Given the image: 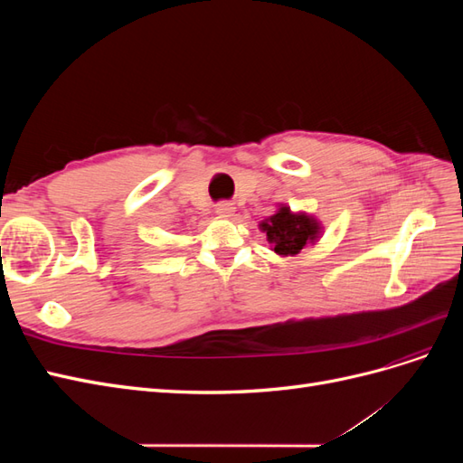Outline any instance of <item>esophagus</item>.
<instances>
[{"mask_svg": "<svg viewBox=\"0 0 463 463\" xmlns=\"http://www.w3.org/2000/svg\"><path fill=\"white\" fill-rule=\"evenodd\" d=\"M233 213H235V206L232 203H220V204H216V214L220 218H230V216H233Z\"/></svg>", "mask_w": 463, "mask_h": 463, "instance_id": "1", "label": "esophagus"}]
</instances>
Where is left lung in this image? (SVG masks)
Masks as SVG:
<instances>
[{
	"label": "left lung",
	"instance_id": "obj_1",
	"mask_svg": "<svg viewBox=\"0 0 463 463\" xmlns=\"http://www.w3.org/2000/svg\"><path fill=\"white\" fill-rule=\"evenodd\" d=\"M266 233V241L279 257H296L307 245H315L322 237V223L307 213H293L288 204H278V210L259 223Z\"/></svg>",
	"mask_w": 463,
	"mask_h": 463
}]
</instances>
